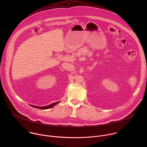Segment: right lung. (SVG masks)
I'll use <instances>...</instances> for the list:
<instances>
[{
  "label": "right lung",
  "mask_w": 147,
  "mask_h": 147,
  "mask_svg": "<svg viewBox=\"0 0 147 147\" xmlns=\"http://www.w3.org/2000/svg\"><path fill=\"white\" fill-rule=\"evenodd\" d=\"M59 102H55V103H53L51 105H48V106H45V107H36V106H34V105H30L32 107H34V108H37V109H49V108H52L53 107H54L55 105H56V104H57Z\"/></svg>",
  "instance_id": "obj_1"
}]
</instances>
